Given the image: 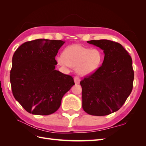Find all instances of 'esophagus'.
I'll return each instance as SVG.
<instances>
[{
  "label": "esophagus",
  "mask_w": 146,
  "mask_h": 146,
  "mask_svg": "<svg viewBox=\"0 0 146 146\" xmlns=\"http://www.w3.org/2000/svg\"><path fill=\"white\" fill-rule=\"evenodd\" d=\"M74 81H75V83L76 84H79L80 82V78L78 76H75L74 77Z\"/></svg>",
  "instance_id": "1"
}]
</instances>
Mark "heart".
I'll return each instance as SVG.
<instances>
[{
    "label": "heart",
    "instance_id": "1",
    "mask_svg": "<svg viewBox=\"0 0 146 146\" xmlns=\"http://www.w3.org/2000/svg\"><path fill=\"white\" fill-rule=\"evenodd\" d=\"M103 55L97 49H90L80 44H71L64 49L63 54L57 57L58 64L63 66L75 68L82 75L94 73L100 66Z\"/></svg>",
    "mask_w": 146,
    "mask_h": 146
}]
</instances>
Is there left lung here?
<instances>
[{
	"label": "left lung",
	"mask_w": 146,
	"mask_h": 146,
	"mask_svg": "<svg viewBox=\"0 0 146 146\" xmlns=\"http://www.w3.org/2000/svg\"><path fill=\"white\" fill-rule=\"evenodd\" d=\"M89 44L104 51L102 65L80 82L82 107L96 116L119 110L131 94L134 73L131 56L120 44L107 39L91 40Z\"/></svg>",
	"instance_id": "1"
}]
</instances>
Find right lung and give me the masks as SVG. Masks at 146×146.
<instances>
[{
    "instance_id": "obj_1",
    "label": "right lung",
    "mask_w": 146,
    "mask_h": 146,
    "mask_svg": "<svg viewBox=\"0 0 146 146\" xmlns=\"http://www.w3.org/2000/svg\"><path fill=\"white\" fill-rule=\"evenodd\" d=\"M65 42L38 39L21 45L12 57V94L27 112L48 115L60 108L64 95L75 85L72 76L55 70L58 50Z\"/></svg>"
}]
</instances>
